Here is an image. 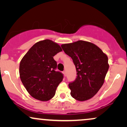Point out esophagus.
<instances>
[{"instance_id": "obj_1", "label": "esophagus", "mask_w": 127, "mask_h": 127, "mask_svg": "<svg viewBox=\"0 0 127 127\" xmlns=\"http://www.w3.org/2000/svg\"><path fill=\"white\" fill-rule=\"evenodd\" d=\"M63 73L64 75V76H66V72H65V70H64V71H63Z\"/></svg>"}]
</instances>
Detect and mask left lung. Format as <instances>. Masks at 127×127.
<instances>
[{
  "label": "left lung",
  "instance_id": "left-lung-1",
  "mask_svg": "<svg viewBox=\"0 0 127 127\" xmlns=\"http://www.w3.org/2000/svg\"><path fill=\"white\" fill-rule=\"evenodd\" d=\"M61 46L76 69V78L68 84L71 95L80 101L91 98L104 84L109 67L107 56L97 45L84 40Z\"/></svg>",
  "mask_w": 127,
  "mask_h": 127
}]
</instances>
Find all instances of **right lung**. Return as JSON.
Segmentation results:
<instances>
[{
	"mask_svg": "<svg viewBox=\"0 0 127 127\" xmlns=\"http://www.w3.org/2000/svg\"><path fill=\"white\" fill-rule=\"evenodd\" d=\"M61 51L62 49L58 43L45 39L33 45L22 59L20 79L33 98L45 101L55 95L63 75L55 71L57 64L53 57Z\"/></svg>",
	"mask_w": 127,
	"mask_h": 127,
	"instance_id": "add662e5",
	"label": "right lung"
}]
</instances>
